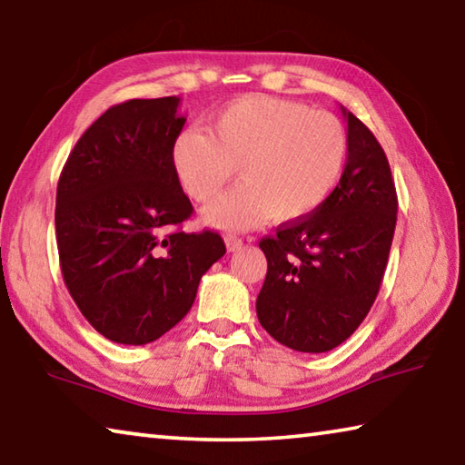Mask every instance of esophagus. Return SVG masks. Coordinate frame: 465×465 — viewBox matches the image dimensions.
<instances>
[{
  "label": "esophagus",
  "instance_id": "1",
  "mask_svg": "<svg viewBox=\"0 0 465 465\" xmlns=\"http://www.w3.org/2000/svg\"><path fill=\"white\" fill-rule=\"evenodd\" d=\"M225 246L230 252H238L243 246V242H242V238H238V235L230 233V235H225Z\"/></svg>",
  "mask_w": 465,
  "mask_h": 465
}]
</instances>
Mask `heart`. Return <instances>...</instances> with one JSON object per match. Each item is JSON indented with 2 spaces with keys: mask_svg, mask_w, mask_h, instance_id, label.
Masks as SVG:
<instances>
[{
  "mask_svg": "<svg viewBox=\"0 0 465 465\" xmlns=\"http://www.w3.org/2000/svg\"><path fill=\"white\" fill-rule=\"evenodd\" d=\"M346 157L349 135L338 116L264 94L225 104L209 133L184 129L170 152L180 186L196 203L213 201L240 166L243 184L203 213L219 230L316 213L341 180Z\"/></svg>",
  "mask_w": 465,
  "mask_h": 465,
  "instance_id": "1",
  "label": "heart"
}]
</instances>
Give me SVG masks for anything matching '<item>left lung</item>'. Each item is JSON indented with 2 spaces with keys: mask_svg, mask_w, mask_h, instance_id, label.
Instances as JSON below:
<instances>
[{
  "mask_svg": "<svg viewBox=\"0 0 465 465\" xmlns=\"http://www.w3.org/2000/svg\"><path fill=\"white\" fill-rule=\"evenodd\" d=\"M342 108V106H341ZM349 157L316 213L261 240L269 262L256 313L274 341L299 352L342 344L371 310L388 266L398 196L380 141L342 108Z\"/></svg>",
  "mask_w": 465,
  "mask_h": 465,
  "instance_id": "1",
  "label": "left lung"
}]
</instances>
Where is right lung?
Instances as JSON below:
<instances>
[{
    "mask_svg": "<svg viewBox=\"0 0 465 465\" xmlns=\"http://www.w3.org/2000/svg\"><path fill=\"white\" fill-rule=\"evenodd\" d=\"M178 108V96L108 108L57 184L63 281L84 318L119 344L153 342L174 328L225 254L219 233L178 230L193 215L170 160L186 123Z\"/></svg>",
    "mask_w": 465,
    "mask_h": 465,
    "instance_id": "add662e5",
    "label": "right lung"
}]
</instances>
